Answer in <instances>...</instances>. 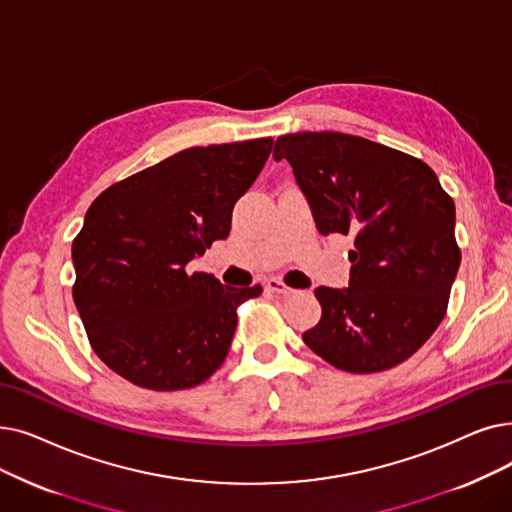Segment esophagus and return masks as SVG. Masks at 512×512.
I'll return each instance as SVG.
<instances>
[{"label":"esophagus","mask_w":512,"mask_h":512,"mask_svg":"<svg viewBox=\"0 0 512 512\" xmlns=\"http://www.w3.org/2000/svg\"><path fill=\"white\" fill-rule=\"evenodd\" d=\"M265 288H268V291H272V293H276V295H280V297H291V295L297 293L295 288L286 286L280 278H270L268 282H265Z\"/></svg>","instance_id":"obj_1"}]
</instances>
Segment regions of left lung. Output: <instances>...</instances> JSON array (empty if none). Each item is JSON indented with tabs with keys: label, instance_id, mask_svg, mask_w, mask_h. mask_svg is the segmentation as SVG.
Here are the masks:
<instances>
[{
	"label": "left lung",
	"instance_id": "1",
	"mask_svg": "<svg viewBox=\"0 0 512 512\" xmlns=\"http://www.w3.org/2000/svg\"><path fill=\"white\" fill-rule=\"evenodd\" d=\"M322 234H351L349 288L320 286V322L303 332L322 360L353 374L408 360L448 311L460 265L454 201L410 154L339 131L280 136Z\"/></svg>",
	"mask_w": 512,
	"mask_h": 512
}]
</instances>
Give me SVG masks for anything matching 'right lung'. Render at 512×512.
Wrapping results in <instances>:
<instances>
[{
    "label": "right lung",
    "instance_id": "right-lung-1",
    "mask_svg": "<svg viewBox=\"0 0 512 512\" xmlns=\"http://www.w3.org/2000/svg\"><path fill=\"white\" fill-rule=\"evenodd\" d=\"M272 138L196 146L108 186L73 240V299L98 358L129 383L180 391L224 364L238 307L261 295L186 265L228 238Z\"/></svg>",
    "mask_w": 512,
    "mask_h": 512
}]
</instances>
